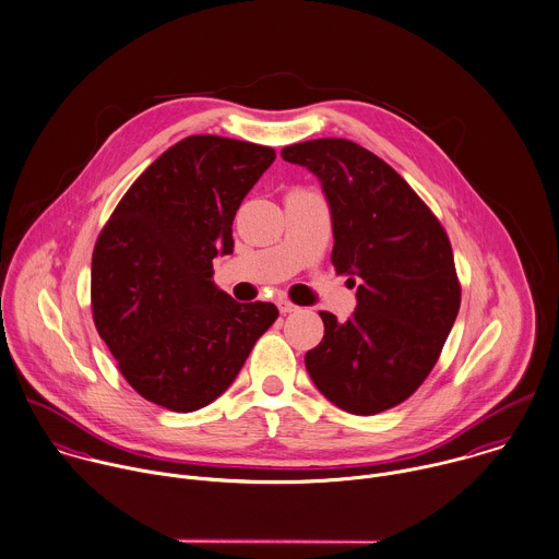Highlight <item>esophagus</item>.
<instances>
[{
    "instance_id": "esophagus-1",
    "label": "esophagus",
    "mask_w": 559,
    "mask_h": 559,
    "mask_svg": "<svg viewBox=\"0 0 559 559\" xmlns=\"http://www.w3.org/2000/svg\"><path fill=\"white\" fill-rule=\"evenodd\" d=\"M277 308H280L282 314H288V312H297V310H299V306H295L293 301H286V299L277 301Z\"/></svg>"
}]
</instances>
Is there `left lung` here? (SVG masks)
Instances as JSON below:
<instances>
[{
  "label": "left lung",
  "instance_id": "left-lung-1",
  "mask_svg": "<svg viewBox=\"0 0 559 559\" xmlns=\"http://www.w3.org/2000/svg\"><path fill=\"white\" fill-rule=\"evenodd\" d=\"M282 158L321 180L332 264L358 282L349 321L319 312L325 336L306 354V369L345 412L390 409L427 379L455 323L462 286L449 236L414 188L354 141H306L284 147Z\"/></svg>",
  "mask_w": 559,
  "mask_h": 559
}]
</instances>
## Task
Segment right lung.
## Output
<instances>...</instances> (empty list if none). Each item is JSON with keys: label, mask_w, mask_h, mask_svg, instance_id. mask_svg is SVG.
I'll return each instance as SVG.
<instances>
[{"label": "right lung", "mask_w": 559, "mask_h": 559, "mask_svg": "<svg viewBox=\"0 0 559 559\" xmlns=\"http://www.w3.org/2000/svg\"><path fill=\"white\" fill-rule=\"evenodd\" d=\"M275 150L187 136L117 203L93 251L91 308L126 381L147 401L194 412L221 396L275 323L273 304H238L212 282L231 223Z\"/></svg>", "instance_id": "obj_1"}]
</instances>
